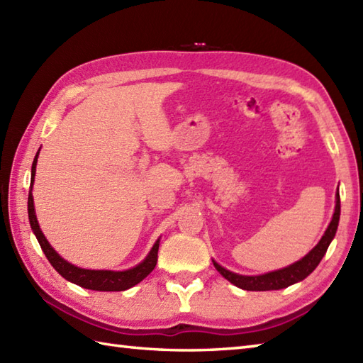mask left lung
I'll return each mask as SVG.
<instances>
[{
    "label": "left lung",
    "mask_w": 363,
    "mask_h": 363,
    "mask_svg": "<svg viewBox=\"0 0 363 363\" xmlns=\"http://www.w3.org/2000/svg\"><path fill=\"white\" fill-rule=\"evenodd\" d=\"M338 220H340V195H338V191H337L335 211H334L333 220H330L325 235L321 237L318 245L315 246V248L309 254H306L303 259L295 262V264H291L282 269H276V272H272V273L260 274V276L237 274V273L229 272V269H226V268H223L221 265L217 264V262L212 260L213 267L217 268L218 273L223 277H226L230 284H234V285H237V287H240L243 290L267 291V290L285 289V287H289V285H293V284L306 279V277L318 267L323 256H325L328 248H329L330 242H333V238L335 237L337 228H338Z\"/></svg>",
    "instance_id": "8db88e82"
}]
</instances>
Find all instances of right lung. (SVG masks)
Listing matches in <instances>:
<instances>
[{
    "label": "right lung",
    "instance_id": "right-lung-1",
    "mask_svg": "<svg viewBox=\"0 0 363 363\" xmlns=\"http://www.w3.org/2000/svg\"><path fill=\"white\" fill-rule=\"evenodd\" d=\"M38 151H37L34 162H33V169H30V190H29V196H28V215H29V225H30V228H33L37 240H38V243H40V248L45 252L46 259L50 260L52 268L56 269L60 276L65 277L67 281L79 285V287L89 289V290H98V291H123V290L134 287V285L143 281L157 264L159 240L154 243L150 254L146 256V259L143 262H140V264L135 265L134 268L125 269V272H111V269H86V268L74 267L70 264V262H67L65 259L60 257L56 251H54V248L48 243V240H46L43 233L40 230V226H38L35 211H34L33 184H34V176H35Z\"/></svg>",
    "mask_w": 363,
    "mask_h": 363
}]
</instances>
